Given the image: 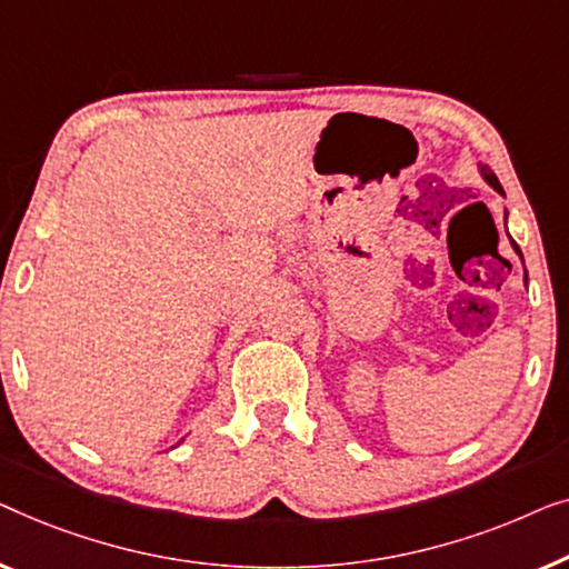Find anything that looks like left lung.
Returning a JSON list of instances; mask_svg holds the SVG:
<instances>
[{"label": "left lung", "instance_id": "1", "mask_svg": "<svg viewBox=\"0 0 569 569\" xmlns=\"http://www.w3.org/2000/svg\"><path fill=\"white\" fill-rule=\"evenodd\" d=\"M482 174H485V180H487V182H490V186H492L495 190H498V193H502L500 182H498V178H495V172L490 170V167H487V164H482ZM502 196H506V193H502ZM513 250H516L518 254H521V250H518V244H516V242H513Z\"/></svg>", "mask_w": 569, "mask_h": 569}]
</instances>
